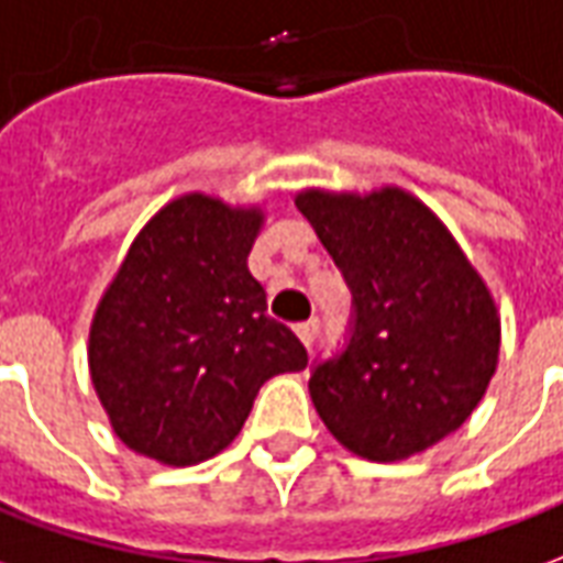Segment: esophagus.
<instances>
[{
	"label": "esophagus",
	"instance_id": "esophagus-1",
	"mask_svg": "<svg viewBox=\"0 0 563 563\" xmlns=\"http://www.w3.org/2000/svg\"><path fill=\"white\" fill-rule=\"evenodd\" d=\"M318 330H321V323H318V321L297 323V335H299V342L306 344V347H311V344H314V339H318Z\"/></svg>",
	"mask_w": 563,
	"mask_h": 563
}]
</instances>
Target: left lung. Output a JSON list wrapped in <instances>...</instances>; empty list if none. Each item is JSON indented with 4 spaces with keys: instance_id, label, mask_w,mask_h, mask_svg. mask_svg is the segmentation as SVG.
Wrapping results in <instances>:
<instances>
[{
    "instance_id": "1",
    "label": "left lung",
    "mask_w": 563,
    "mask_h": 563,
    "mask_svg": "<svg viewBox=\"0 0 563 563\" xmlns=\"http://www.w3.org/2000/svg\"><path fill=\"white\" fill-rule=\"evenodd\" d=\"M297 209L354 294L351 339L309 377L321 420L368 462L429 450L471 417L498 368L489 287L444 221L401 188H306Z\"/></svg>"
}]
</instances>
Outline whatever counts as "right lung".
I'll return each instance as SVG.
<instances>
[{"label": "right lung", "instance_id": "1", "mask_svg": "<svg viewBox=\"0 0 563 563\" xmlns=\"http://www.w3.org/2000/svg\"><path fill=\"white\" fill-rule=\"evenodd\" d=\"M261 207L183 195L131 242L89 327V375L134 453L186 467L240 434L257 389L309 354L249 273Z\"/></svg>", "mask_w": 563, "mask_h": 563}]
</instances>
